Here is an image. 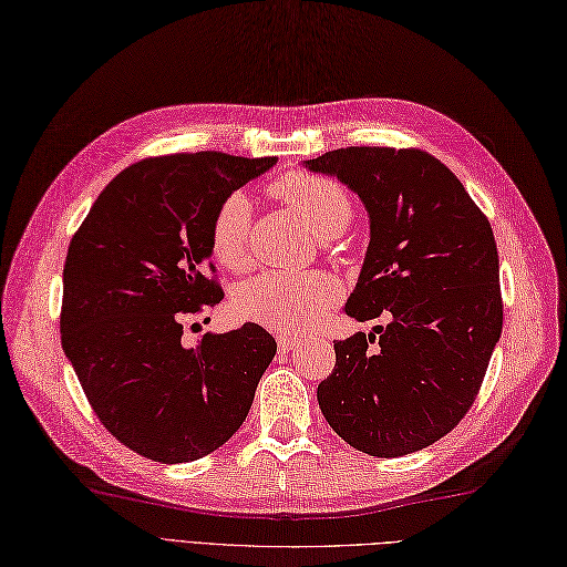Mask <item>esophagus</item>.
I'll use <instances>...</instances> for the list:
<instances>
[{
	"instance_id": "obj_1",
	"label": "esophagus",
	"mask_w": 567,
	"mask_h": 567,
	"mask_svg": "<svg viewBox=\"0 0 567 567\" xmlns=\"http://www.w3.org/2000/svg\"><path fill=\"white\" fill-rule=\"evenodd\" d=\"M277 344H279V351H290L292 347H298V344H302V338H298V336H290V333H284V336H279L277 338Z\"/></svg>"
}]
</instances>
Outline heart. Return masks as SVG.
Returning <instances> with one entry per match:
<instances>
[{
	"label": "heart",
	"mask_w": 567,
	"mask_h": 567,
	"mask_svg": "<svg viewBox=\"0 0 567 567\" xmlns=\"http://www.w3.org/2000/svg\"><path fill=\"white\" fill-rule=\"evenodd\" d=\"M275 194L296 208L317 237L342 231L351 218L349 194L330 178L311 173H288L275 183ZM252 204L248 194L231 192L218 204L210 220V250L229 269L248 262ZM342 298V284L328 271H262L248 279L234 298V309L246 321L305 333Z\"/></svg>",
	"instance_id": "obj_1"
}]
</instances>
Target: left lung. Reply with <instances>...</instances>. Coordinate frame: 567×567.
Masks as SVG:
<instances>
[{"label": "left lung", "mask_w": 567, "mask_h": 567, "mask_svg": "<svg viewBox=\"0 0 567 567\" xmlns=\"http://www.w3.org/2000/svg\"><path fill=\"white\" fill-rule=\"evenodd\" d=\"M357 192L370 244L344 311L392 315L373 333L336 340L317 389L321 413L373 457L422 451L470 413L502 336L493 227L457 175L408 147H347L305 162Z\"/></svg>", "instance_id": "8db88e82"}]
</instances>
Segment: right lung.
I'll use <instances>...</instances> for the list:
<instances>
[{"instance_id": "add662e5", "label": "right lung", "mask_w": 567, "mask_h": 567, "mask_svg": "<svg viewBox=\"0 0 567 567\" xmlns=\"http://www.w3.org/2000/svg\"><path fill=\"white\" fill-rule=\"evenodd\" d=\"M277 164L223 152L124 168L70 241L61 338L93 413L133 453L199 460L244 424L277 342L258 323L185 347L183 321L223 300L210 220L234 189Z\"/></svg>"}]
</instances>
